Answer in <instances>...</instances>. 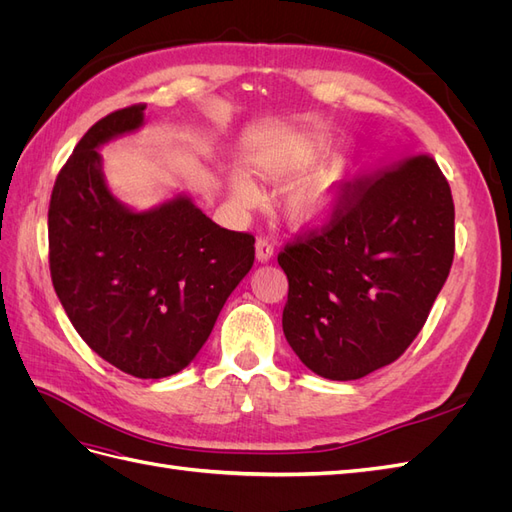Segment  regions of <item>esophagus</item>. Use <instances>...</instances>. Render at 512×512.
Masks as SVG:
<instances>
[{"instance_id": "34e87169", "label": "esophagus", "mask_w": 512, "mask_h": 512, "mask_svg": "<svg viewBox=\"0 0 512 512\" xmlns=\"http://www.w3.org/2000/svg\"><path fill=\"white\" fill-rule=\"evenodd\" d=\"M273 258V245L267 239L256 241V260L258 262H269Z\"/></svg>"}]
</instances>
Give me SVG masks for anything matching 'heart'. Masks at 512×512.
<instances>
[{"mask_svg":"<svg viewBox=\"0 0 512 512\" xmlns=\"http://www.w3.org/2000/svg\"><path fill=\"white\" fill-rule=\"evenodd\" d=\"M329 156V141L316 138L299 153L265 162L258 168V173L271 183H292L282 203V213L290 226L301 230L320 228L342 207L350 185V164L337 158L319 169L317 166ZM228 192L239 207H254L260 198L256 185L241 173L230 175Z\"/></svg>","mask_w":512,"mask_h":512,"instance_id":"b5f03b06","label":"heart"}]
</instances>
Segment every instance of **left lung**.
<instances>
[{"label":"left lung","instance_id":"8db88e82","mask_svg":"<svg viewBox=\"0 0 512 512\" xmlns=\"http://www.w3.org/2000/svg\"><path fill=\"white\" fill-rule=\"evenodd\" d=\"M453 254V196L429 156L361 181L327 226L277 256L286 342L329 380L393 363L423 329Z\"/></svg>","mask_w":512,"mask_h":512}]
</instances>
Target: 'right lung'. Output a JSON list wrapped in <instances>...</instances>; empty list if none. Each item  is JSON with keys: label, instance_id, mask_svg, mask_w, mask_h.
Here are the masks:
<instances>
[{"label": "right lung", "instance_id": "obj_1", "mask_svg": "<svg viewBox=\"0 0 512 512\" xmlns=\"http://www.w3.org/2000/svg\"><path fill=\"white\" fill-rule=\"evenodd\" d=\"M145 126V106L100 119L57 175L49 262L85 344L143 380L188 367L254 265V237L209 220L181 192L138 211L111 192L100 147Z\"/></svg>", "mask_w": 512, "mask_h": 512}]
</instances>
